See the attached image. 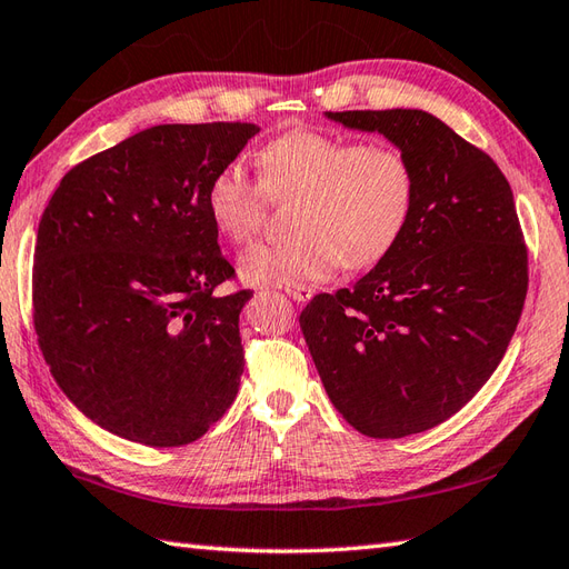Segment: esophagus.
<instances>
[{
  "instance_id": "esophagus-1",
  "label": "esophagus",
  "mask_w": 569,
  "mask_h": 569,
  "mask_svg": "<svg viewBox=\"0 0 569 569\" xmlns=\"http://www.w3.org/2000/svg\"><path fill=\"white\" fill-rule=\"evenodd\" d=\"M284 292L292 297L297 305H305V301L311 299V289L307 284H287Z\"/></svg>"
}]
</instances>
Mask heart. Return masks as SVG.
Masks as SVG:
<instances>
[{
  "instance_id": "obj_1",
  "label": "heart",
  "mask_w": 569,
  "mask_h": 569,
  "mask_svg": "<svg viewBox=\"0 0 569 569\" xmlns=\"http://www.w3.org/2000/svg\"><path fill=\"white\" fill-rule=\"evenodd\" d=\"M258 180L241 162L213 172L207 213L226 241L243 246L260 231L270 201L289 207L292 238L248 248L238 268L256 284L326 280L338 262L365 270L397 246L411 219L416 178L409 158L385 141L297 129L256 153Z\"/></svg>"
}]
</instances>
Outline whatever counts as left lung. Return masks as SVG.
Instances as JSON below:
<instances>
[{"instance_id": "1", "label": "left lung", "mask_w": 569, "mask_h": 569, "mask_svg": "<svg viewBox=\"0 0 569 569\" xmlns=\"http://www.w3.org/2000/svg\"><path fill=\"white\" fill-rule=\"evenodd\" d=\"M409 158L411 219L375 268L317 295L299 326L328 399L370 438L421 433L497 370L521 319L528 250L511 187L485 150L421 109L326 111Z\"/></svg>"}]
</instances>
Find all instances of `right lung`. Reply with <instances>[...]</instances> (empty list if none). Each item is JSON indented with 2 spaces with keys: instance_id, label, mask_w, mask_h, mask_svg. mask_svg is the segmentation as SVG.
<instances>
[{
  "instance_id": "right-lung-1",
  "label": "right lung",
  "mask_w": 569,
  "mask_h": 569,
  "mask_svg": "<svg viewBox=\"0 0 569 569\" xmlns=\"http://www.w3.org/2000/svg\"><path fill=\"white\" fill-rule=\"evenodd\" d=\"M256 123H162L74 166L33 252V328L50 375L87 419L150 448L187 446L231 407L250 289L207 213L213 172Z\"/></svg>"
}]
</instances>
